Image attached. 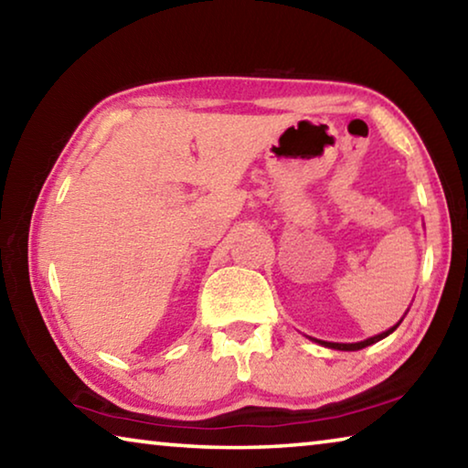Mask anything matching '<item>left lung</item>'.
I'll return each instance as SVG.
<instances>
[{
  "mask_svg": "<svg viewBox=\"0 0 468 468\" xmlns=\"http://www.w3.org/2000/svg\"><path fill=\"white\" fill-rule=\"evenodd\" d=\"M402 322V320H400ZM399 322V324H400ZM399 324H396V326H392V328H388L386 332H382V335H376V336H371V338H367V340H361V343H324V340H315V343H320V345H324V346H328V348H336V351H359V348H366V346H369V345H374V343H378V340H382V338H386L388 335H392V332L399 328Z\"/></svg>",
  "mask_w": 468,
  "mask_h": 468,
  "instance_id": "1",
  "label": "left lung"
}]
</instances>
